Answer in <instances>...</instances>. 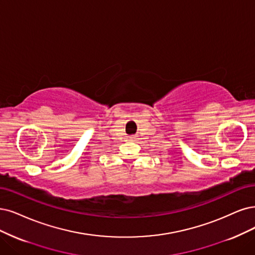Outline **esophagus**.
Here are the masks:
<instances>
[{"instance_id": "obj_1", "label": "esophagus", "mask_w": 255, "mask_h": 255, "mask_svg": "<svg viewBox=\"0 0 255 255\" xmlns=\"http://www.w3.org/2000/svg\"><path fill=\"white\" fill-rule=\"evenodd\" d=\"M133 138H134V137H133V136H131V138H130V139H133Z\"/></svg>"}]
</instances>
